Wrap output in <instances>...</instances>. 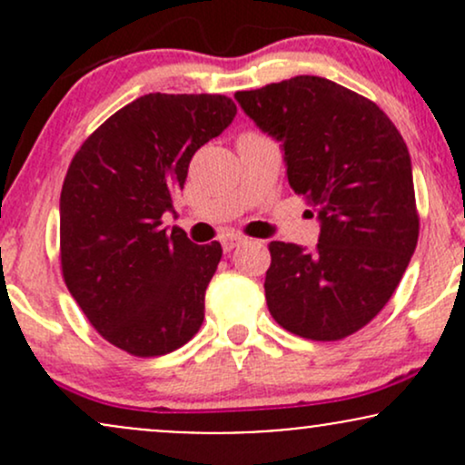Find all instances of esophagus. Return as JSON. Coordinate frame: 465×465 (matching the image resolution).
I'll use <instances>...</instances> for the list:
<instances>
[{"label": "esophagus", "mask_w": 465, "mask_h": 465, "mask_svg": "<svg viewBox=\"0 0 465 465\" xmlns=\"http://www.w3.org/2000/svg\"><path fill=\"white\" fill-rule=\"evenodd\" d=\"M244 242H247V238L240 236V233H227V236L221 238V244H223V249H225V251L236 249V247H240V244H244Z\"/></svg>", "instance_id": "1"}]
</instances>
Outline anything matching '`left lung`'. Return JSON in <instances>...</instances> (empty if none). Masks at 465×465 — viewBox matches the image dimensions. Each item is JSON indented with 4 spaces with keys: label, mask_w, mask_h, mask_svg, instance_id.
Returning a JSON list of instances; mask_svg holds the SVG:
<instances>
[{
    "label": "left lung",
    "mask_w": 465,
    "mask_h": 465,
    "mask_svg": "<svg viewBox=\"0 0 465 465\" xmlns=\"http://www.w3.org/2000/svg\"><path fill=\"white\" fill-rule=\"evenodd\" d=\"M236 100L282 143L288 185L322 223L312 251L269 244L266 306L303 339L359 332L391 300L418 244L407 143L381 106L328 78L295 76Z\"/></svg>",
    "instance_id": "left-lung-1"
}]
</instances>
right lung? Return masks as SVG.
Masks as SVG:
<instances>
[{
    "instance_id": "add662e5",
    "label": "right lung",
    "mask_w": 465,
    "mask_h": 465,
    "mask_svg": "<svg viewBox=\"0 0 465 465\" xmlns=\"http://www.w3.org/2000/svg\"><path fill=\"white\" fill-rule=\"evenodd\" d=\"M227 95L148 94L84 140L61 190L63 280L89 323L133 356L199 332L221 242L162 227L194 153L236 117Z\"/></svg>"
}]
</instances>
